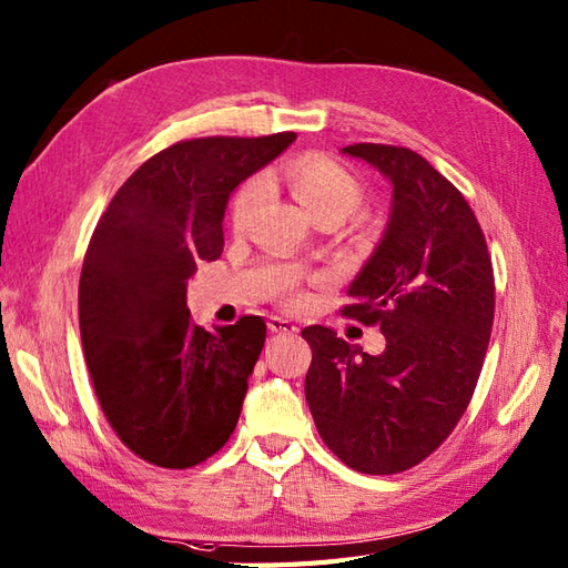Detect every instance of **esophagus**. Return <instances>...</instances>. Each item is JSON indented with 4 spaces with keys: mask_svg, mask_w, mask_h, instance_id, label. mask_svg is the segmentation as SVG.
I'll list each match as a JSON object with an SVG mask.
<instances>
[{
    "mask_svg": "<svg viewBox=\"0 0 568 568\" xmlns=\"http://www.w3.org/2000/svg\"><path fill=\"white\" fill-rule=\"evenodd\" d=\"M267 327H270L272 333H284V335L298 333V327H296L292 321L282 318V316H270V318H267Z\"/></svg>",
    "mask_w": 568,
    "mask_h": 568,
    "instance_id": "1",
    "label": "esophagus"
}]
</instances>
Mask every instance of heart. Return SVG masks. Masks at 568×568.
I'll return each instance as SVG.
<instances>
[{"label":"heart","instance_id":"b5f03b06","mask_svg":"<svg viewBox=\"0 0 568 568\" xmlns=\"http://www.w3.org/2000/svg\"><path fill=\"white\" fill-rule=\"evenodd\" d=\"M284 184L292 189V194L301 206L308 211L313 221H335L343 223L352 216L364 199V189L359 180L352 174L345 165L327 155H301L288 162L282 170ZM264 196V182L260 178H252L237 186L231 201V225L235 231H243L250 223L252 213L260 206ZM288 304H301L304 296L296 292L286 294Z\"/></svg>","mask_w":568,"mask_h":568}]
</instances>
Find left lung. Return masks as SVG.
Listing matches in <instances>:
<instances>
[{
  "label": "left lung",
  "mask_w": 568,
  "mask_h": 568,
  "mask_svg": "<svg viewBox=\"0 0 568 568\" xmlns=\"http://www.w3.org/2000/svg\"><path fill=\"white\" fill-rule=\"evenodd\" d=\"M343 150L394 186L382 243L343 306L379 325L386 349L374 357L331 327H304L306 400L349 469L400 474L430 457L469 406L494 325V264L471 206L425 158L382 143Z\"/></svg>",
  "instance_id": "1"
}]
</instances>
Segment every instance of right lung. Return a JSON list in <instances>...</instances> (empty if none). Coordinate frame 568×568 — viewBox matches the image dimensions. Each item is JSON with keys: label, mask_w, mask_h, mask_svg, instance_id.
Returning <instances> with one entry per match:
<instances>
[{"label": "right lung", "mask_w": 568, "mask_h": 568, "mask_svg": "<svg viewBox=\"0 0 568 568\" xmlns=\"http://www.w3.org/2000/svg\"><path fill=\"white\" fill-rule=\"evenodd\" d=\"M296 133L209 135L145 160L99 219L80 274V335L99 406L135 457L189 469L229 443L267 325L192 323L186 280L223 252L233 189Z\"/></svg>", "instance_id": "1"}]
</instances>
